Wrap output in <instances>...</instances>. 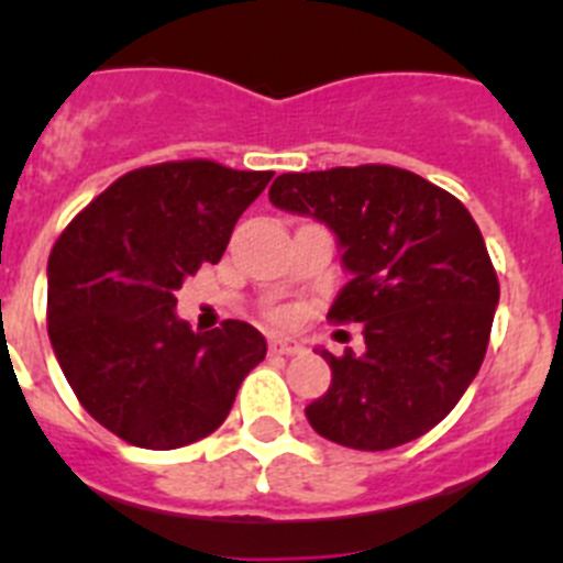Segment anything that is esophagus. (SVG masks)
Here are the masks:
<instances>
[{"label":"esophagus","instance_id":"obj_1","mask_svg":"<svg viewBox=\"0 0 563 563\" xmlns=\"http://www.w3.org/2000/svg\"><path fill=\"white\" fill-rule=\"evenodd\" d=\"M271 352L273 355H301L305 352V343L298 341H287V338H273L271 341Z\"/></svg>","mask_w":563,"mask_h":563}]
</instances>
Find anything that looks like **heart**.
Instances as JSON below:
<instances>
[{"instance_id":"obj_1","label":"heart","mask_w":563,"mask_h":563,"mask_svg":"<svg viewBox=\"0 0 563 563\" xmlns=\"http://www.w3.org/2000/svg\"><path fill=\"white\" fill-rule=\"evenodd\" d=\"M285 312H282V310H276V312H273V321H276V324H282V321H285Z\"/></svg>"}]
</instances>
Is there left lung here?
Masks as SVG:
<instances>
[{"mask_svg": "<svg viewBox=\"0 0 563 563\" xmlns=\"http://www.w3.org/2000/svg\"><path fill=\"white\" fill-rule=\"evenodd\" d=\"M271 202L335 231L352 282L332 324H363L366 352L321 350L332 386L307 406L327 440L389 451L445 420L485 361L499 278L454 194L386 163L282 174Z\"/></svg>", "mask_w": 563, "mask_h": 563, "instance_id": "obj_1", "label": "left lung"}]
</instances>
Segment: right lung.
Instances as JSON below:
<instances>
[{
  "label": "right lung",
  "mask_w": 563,
  "mask_h": 563,
  "mask_svg": "<svg viewBox=\"0 0 563 563\" xmlns=\"http://www.w3.org/2000/svg\"><path fill=\"white\" fill-rule=\"evenodd\" d=\"M271 177L202 157L134 168L49 251L53 352L87 415L129 445L172 451L213 434L265 361V338L245 321L191 332L174 316V292L220 262Z\"/></svg>",
  "instance_id": "add662e5"
}]
</instances>
